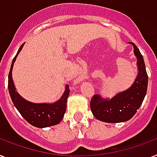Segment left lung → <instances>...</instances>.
Returning a JSON list of instances; mask_svg holds the SVG:
<instances>
[{"label":"left lung","instance_id":"1","mask_svg":"<svg viewBox=\"0 0 157 157\" xmlns=\"http://www.w3.org/2000/svg\"><path fill=\"white\" fill-rule=\"evenodd\" d=\"M129 44L133 47L138 71L133 84L110 99L97 94L91 100L90 108L92 114L96 119L103 122L121 123L129 120L139 109L147 94L148 77L144 59L136 45L133 42Z\"/></svg>","mask_w":157,"mask_h":157}]
</instances>
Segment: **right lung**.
Segmentation results:
<instances>
[{
	"label": "right lung",
	"instance_id": "obj_1",
	"mask_svg": "<svg viewBox=\"0 0 157 157\" xmlns=\"http://www.w3.org/2000/svg\"><path fill=\"white\" fill-rule=\"evenodd\" d=\"M24 45V43L21 45L16 56L13 59L8 77V89L12 101L20 115L27 120V122L34 127L42 128L58 124L64 117L66 110V103L70 94V90L67 85L61 98L53 103L31 102L22 98L14 87V81L12 78V70L17 56L21 52Z\"/></svg>",
	"mask_w": 157,
	"mask_h": 157
}]
</instances>
